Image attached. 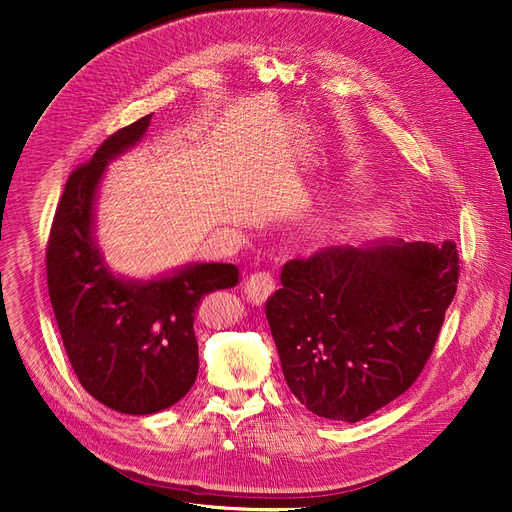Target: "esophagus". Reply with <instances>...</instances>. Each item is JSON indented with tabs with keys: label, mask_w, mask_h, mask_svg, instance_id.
<instances>
[{
	"label": "esophagus",
	"mask_w": 512,
	"mask_h": 512,
	"mask_svg": "<svg viewBox=\"0 0 512 512\" xmlns=\"http://www.w3.org/2000/svg\"><path fill=\"white\" fill-rule=\"evenodd\" d=\"M276 282L270 272H255L245 282V294L253 305H261L274 292Z\"/></svg>",
	"instance_id": "34e87169"
}]
</instances>
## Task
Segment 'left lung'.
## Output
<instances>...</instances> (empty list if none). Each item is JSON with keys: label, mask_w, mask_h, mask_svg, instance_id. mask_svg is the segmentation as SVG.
Instances as JSON below:
<instances>
[{"label": "left lung", "mask_w": 512, "mask_h": 512, "mask_svg": "<svg viewBox=\"0 0 512 512\" xmlns=\"http://www.w3.org/2000/svg\"><path fill=\"white\" fill-rule=\"evenodd\" d=\"M265 303L290 392L317 417L355 423L409 390L459 284L444 240L328 247L282 267Z\"/></svg>", "instance_id": "obj_1"}]
</instances>
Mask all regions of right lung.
I'll return each instance as SVG.
<instances>
[{"label":"right lung","mask_w":512,"mask_h":512,"mask_svg":"<svg viewBox=\"0 0 512 512\" xmlns=\"http://www.w3.org/2000/svg\"><path fill=\"white\" fill-rule=\"evenodd\" d=\"M151 114L120 128L76 168L47 242V286L70 365L101 405L151 415L197 380L195 311L205 294L238 282L232 263H188L151 280L110 270L95 238L99 184L112 159L137 145Z\"/></svg>","instance_id":"1"}]
</instances>
